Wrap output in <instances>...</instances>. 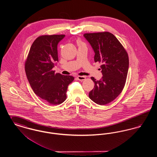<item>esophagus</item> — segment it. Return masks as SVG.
Instances as JSON below:
<instances>
[{"instance_id": "34e87169", "label": "esophagus", "mask_w": 157, "mask_h": 157, "mask_svg": "<svg viewBox=\"0 0 157 157\" xmlns=\"http://www.w3.org/2000/svg\"><path fill=\"white\" fill-rule=\"evenodd\" d=\"M77 79L79 80V81H83L86 79V77L84 76H77Z\"/></svg>"}]
</instances>
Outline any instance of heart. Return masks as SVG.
<instances>
[{
    "instance_id": "obj_1",
    "label": "heart",
    "mask_w": 157,
    "mask_h": 157,
    "mask_svg": "<svg viewBox=\"0 0 157 157\" xmlns=\"http://www.w3.org/2000/svg\"><path fill=\"white\" fill-rule=\"evenodd\" d=\"M78 45H84V44L82 42V41H81V40H79L78 41Z\"/></svg>"
}]
</instances>
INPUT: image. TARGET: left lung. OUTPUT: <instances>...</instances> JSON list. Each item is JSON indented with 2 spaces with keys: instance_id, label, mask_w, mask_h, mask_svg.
<instances>
[{
  "instance_id": "1",
  "label": "left lung",
  "mask_w": 157,
  "mask_h": 157,
  "mask_svg": "<svg viewBox=\"0 0 157 157\" xmlns=\"http://www.w3.org/2000/svg\"><path fill=\"white\" fill-rule=\"evenodd\" d=\"M94 51V60L101 62L103 76L99 81L94 77V89L89 97L95 103L108 104L117 97L124 88L129 67L128 55L118 39L108 32L83 35Z\"/></svg>"
}]
</instances>
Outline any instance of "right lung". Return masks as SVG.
<instances>
[{
	"mask_svg": "<svg viewBox=\"0 0 157 157\" xmlns=\"http://www.w3.org/2000/svg\"><path fill=\"white\" fill-rule=\"evenodd\" d=\"M65 35H42L30 47L25 68L32 89L38 97L50 105H58L67 98L68 85L72 76L55 73L52 68L58 62L57 46Z\"/></svg>",
	"mask_w": 157,
	"mask_h": 157,
	"instance_id": "right-lung-1",
	"label": "right lung"
}]
</instances>
